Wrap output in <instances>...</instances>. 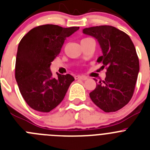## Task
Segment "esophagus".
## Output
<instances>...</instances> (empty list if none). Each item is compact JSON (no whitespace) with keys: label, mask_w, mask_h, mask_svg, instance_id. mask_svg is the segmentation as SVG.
Segmentation results:
<instances>
[{"label":"esophagus","mask_w":150,"mask_h":150,"mask_svg":"<svg viewBox=\"0 0 150 150\" xmlns=\"http://www.w3.org/2000/svg\"><path fill=\"white\" fill-rule=\"evenodd\" d=\"M75 79H82V80H86L88 77L86 76H81V75H76L75 76Z\"/></svg>","instance_id":"obj_1"}]
</instances>
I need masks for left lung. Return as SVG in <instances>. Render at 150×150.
Masks as SVG:
<instances>
[{
    "mask_svg": "<svg viewBox=\"0 0 150 150\" xmlns=\"http://www.w3.org/2000/svg\"><path fill=\"white\" fill-rule=\"evenodd\" d=\"M83 33L98 40L103 55L97 62L107 69L105 79L99 81L90 98L104 112H116L128 104L134 91L140 70L134 45L128 34L110 25L86 28Z\"/></svg>",
    "mask_w": 150,
    "mask_h": 150,
    "instance_id": "left-lung-1",
    "label": "left lung"
}]
</instances>
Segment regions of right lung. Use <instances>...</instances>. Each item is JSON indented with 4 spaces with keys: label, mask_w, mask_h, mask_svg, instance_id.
Listing matches in <instances>:
<instances>
[{
    "label": "right lung",
    "mask_w": 150,
    "mask_h": 150,
    "mask_svg": "<svg viewBox=\"0 0 150 150\" xmlns=\"http://www.w3.org/2000/svg\"><path fill=\"white\" fill-rule=\"evenodd\" d=\"M79 27L43 25L21 40L16 59L15 78L22 98L33 110L49 112L60 104L74 78L71 74L52 77L51 62L60 53L66 38Z\"/></svg>",
    "instance_id": "1"
}]
</instances>
